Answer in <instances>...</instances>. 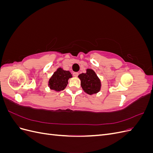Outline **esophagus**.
Returning <instances> with one entry per match:
<instances>
[{"mask_svg":"<svg viewBox=\"0 0 153 153\" xmlns=\"http://www.w3.org/2000/svg\"><path fill=\"white\" fill-rule=\"evenodd\" d=\"M73 76H78V72H74L73 73Z\"/></svg>","mask_w":153,"mask_h":153,"instance_id":"1","label":"esophagus"}]
</instances>
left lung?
Listing matches in <instances>:
<instances>
[{
	"label": "left lung",
	"mask_w": 153,
	"mask_h": 153,
	"mask_svg": "<svg viewBox=\"0 0 153 153\" xmlns=\"http://www.w3.org/2000/svg\"><path fill=\"white\" fill-rule=\"evenodd\" d=\"M81 80V86L88 94H96L100 91L101 82L95 72L91 69H87L85 73L78 75Z\"/></svg>",
	"instance_id": "left-lung-1"
}]
</instances>
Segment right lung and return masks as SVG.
Masks as SVG:
<instances>
[{"mask_svg": "<svg viewBox=\"0 0 153 153\" xmlns=\"http://www.w3.org/2000/svg\"><path fill=\"white\" fill-rule=\"evenodd\" d=\"M72 77V75L69 71L63 70L62 68H59L55 71L52 76L50 78L48 85L51 89L56 91H62L68 85V79Z\"/></svg>", "mask_w": 153, "mask_h": 153, "instance_id": "right-lung-1", "label": "right lung"}]
</instances>
